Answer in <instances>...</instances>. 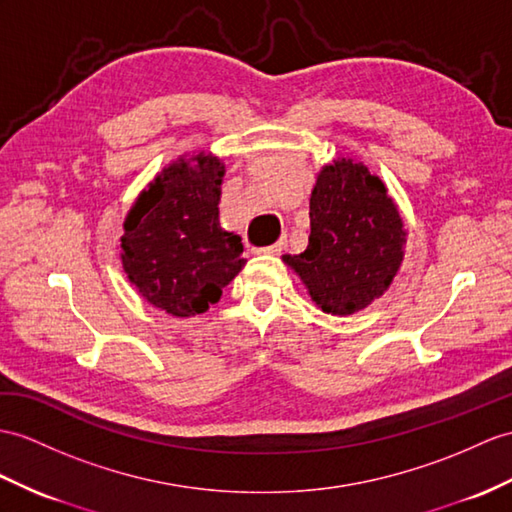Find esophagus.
Segmentation results:
<instances>
[{"instance_id":"obj_1","label":"esophagus","mask_w":512,"mask_h":512,"mask_svg":"<svg viewBox=\"0 0 512 512\" xmlns=\"http://www.w3.org/2000/svg\"><path fill=\"white\" fill-rule=\"evenodd\" d=\"M284 243L278 241V243H271V245H265V247H254V254H280L282 252Z\"/></svg>"}]
</instances>
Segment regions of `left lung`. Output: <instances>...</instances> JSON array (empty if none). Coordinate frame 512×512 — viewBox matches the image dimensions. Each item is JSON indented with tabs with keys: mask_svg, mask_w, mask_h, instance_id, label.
<instances>
[{
	"mask_svg": "<svg viewBox=\"0 0 512 512\" xmlns=\"http://www.w3.org/2000/svg\"><path fill=\"white\" fill-rule=\"evenodd\" d=\"M306 252L284 256L313 302L332 315L369 306L393 282L406 232L378 176L352 160L323 167L310 193Z\"/></svg>",
	"mask_w": 512,
	"mask_h": 512,
	"instance_id": "left-lung-1",
	"label": "left lung"
}]
</instances>
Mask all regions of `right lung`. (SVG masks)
Masks as SVG:
<instances>
[{"mask_svg": "<svg viewBox=\"0 0 512 512\" xmlns=\"http://www.w3.org/2000/svg\"><path fill=\"white\" fill-rule=\"evenodd\" d=\"M223 173L215 156L180 158L123 223V269L149 304L173 317L206 313L245 265L241 236L219 226Z\"/></svg>", "mask_w": 512, "mask_h": 512, "instance_id": "obj_1", "label": "right lung"}]
</instances>
